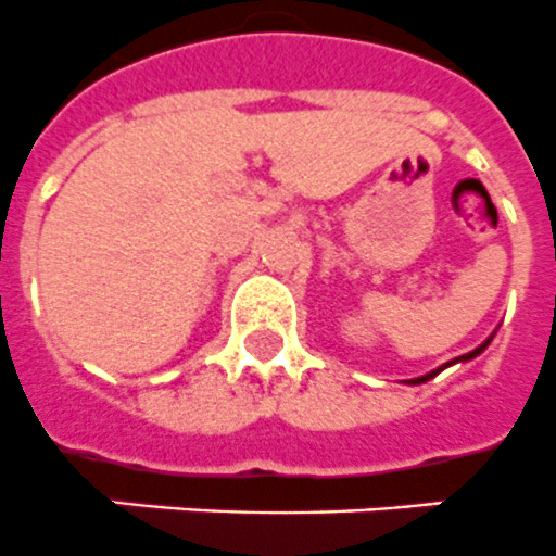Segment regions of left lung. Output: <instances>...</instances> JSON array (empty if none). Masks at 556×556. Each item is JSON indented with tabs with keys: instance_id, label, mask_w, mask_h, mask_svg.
<instances>
[{
	"instance_id": "left-lung-1",
	"label": "left lung",
	"mask_w": 556,
	"mask_h": 556,
	"mask_svg": "<svg viewBox=\"0 0 556 556\" xmlns=\"http://www.w3.org/2000/svg\"><path fill=\"white\" fill-rule=\"evenodd\" d=\"M494 333H497V331H494ZM494 333H491L489 340L482 342V345H477V349H473V351H468V354L457 356V359H451V363L440 365V368H434V371H428V374H422V377H414V380H405V382H408V386H419V382H428V380H434L437 374H440V371H445V368H451V365H454V363H468V359H473V356H480L482 351H485V349H489V345H491V340H494Z\"/></svg>"
}]
</instances>
